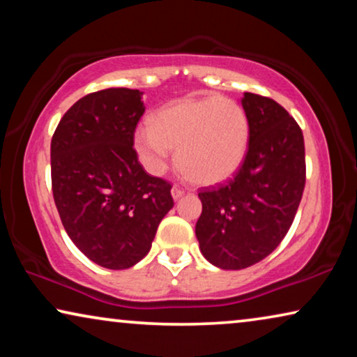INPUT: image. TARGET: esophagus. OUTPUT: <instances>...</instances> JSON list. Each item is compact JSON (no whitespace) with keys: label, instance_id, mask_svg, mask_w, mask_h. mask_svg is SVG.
<instances>
[{"label":"esophagus","instance_id":"34e87169","mask_svg":"<svg viewBox=\"0 0 357 357\" xmlns=\"http://www.w3.org/2000/svg\"><path fill=\"white\" fill-rule=\"evenodd\" d=\"M183 195H185V190H183V188H180V187H174V188H172V197H174V199L182 198Z\"/></svg>","mask_w":357,"mask_h":357}]
</instances>
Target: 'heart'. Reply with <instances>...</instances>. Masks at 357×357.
<instances>
[{
    "label": "heart",
    "mask_w": 357,
    "mask_h": 357,
    "mask_svg": "<svg viewBox=\"0 0 357 357\" xmlns=\"http://www.w3.org/2000/svg\"><path fill=\"white\" fill-rule=\"evenodd\" d=\"M250 125L245 110L226 97L182 100L159 110L151 126L135 131V151L151 174H162L170 151L185 177L214 185L231 177L247 154Z\"/></svg>",
    "instance_id": "1"
}]
</instances>
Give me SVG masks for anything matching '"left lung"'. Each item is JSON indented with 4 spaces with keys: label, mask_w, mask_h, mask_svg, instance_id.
<instances>
[{
    "label": "left lung",
    "mask_w": 357,
    "mask_h": 357,
    "mask_svg": "<svg viewBox=\"0 0 357 357\" xmlns=\"http://www.w3.org/2000/svg\"><path fill=\"white\" fill-rule=\"evenodd\" d=\"M250 138L236 175L199 190L197 238L203 257L222 270H243L270 255L294 221L305 187L304 136L270 97L242 99Z\"/></svg>",
    "instance_id": "8db88e82"
}]
</instances>
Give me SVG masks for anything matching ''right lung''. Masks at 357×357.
<instances>
[{
    "instance_id": "1",
    "label": "right lung",
    "mask_w": 357,
    "mask_h": 357,
    "mask_svg": "<svg viewBox=\"0 0 357 357\" xmlns=\"http://www.w3.org/2000/svg\"><path fill=\"white\" fill-rule=\"evenodd\" d=\"M143 92L110 87L63 115L52 138V190L63 227L97 265L126 270L148 255L174 206L167 180L153 177L133 148Z\"/></svg>"
}]
</instances>
